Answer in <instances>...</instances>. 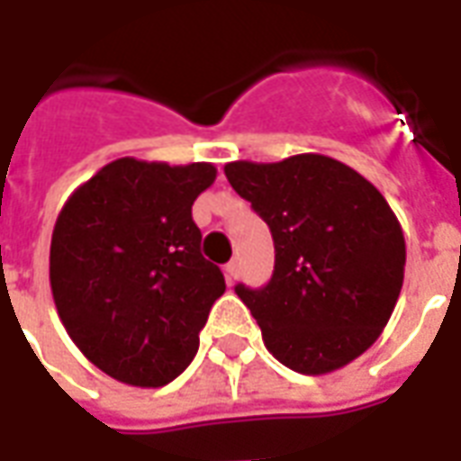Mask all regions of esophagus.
<instances>
[{
    "label": "esophagus",
    "mask_w": 461,
    "mask_h": 461,
    "mask_svg": "<svg viewBox=\"0 0 461 461\" xmlns=\"http://www.w3.org/2000/svg\"><path fill=\"white\" fill-rule=\"evenodd\" d=\"M240 271H241L240 259H231L230 264L224 267V274H227V279H230V281H237V279H240Z\"/></svg>",
    "instance_id": "1"
}]
</instances>
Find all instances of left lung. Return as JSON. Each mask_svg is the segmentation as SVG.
<instances>
[{
  "mask_svg": "<svg viewBox=\"0 0 461 461\" xmlns=\"http://www.w3.org/2000/svg\"><path fill=\"white\" fill-rule=\"evenodd\" d=\"M224 175L274 237L269 284L237 286L267 350L303 375H326L363 356L405 279L402 227L380 190L319 152L234 160Z\"/></svg>",
  "mask_w": 461,
  "mask_h": 461,
  "instance_id": "8db88e82",
  "label": "left lung"
}]
</instances>
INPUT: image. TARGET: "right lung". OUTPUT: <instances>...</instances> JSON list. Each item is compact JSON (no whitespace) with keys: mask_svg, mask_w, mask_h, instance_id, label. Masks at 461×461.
Here are the masks:
<instances>
[{"mask_svg":"<svg viewBox=\"0 0 461 461\" xmlns=\"http://www.w3.org/2000/svg\"><path fill=\"white\" fill-rule=\"evenodd\" d=\"M214 180L212 162L118 158L56 217L49 281L59 319L118 383L167 385L200 348L224 274L200 254L192 204Z\"/></svg>","mask_w":461,"mask_h":461,"instance_id":"1","label":"right lung"}]
</instances>
